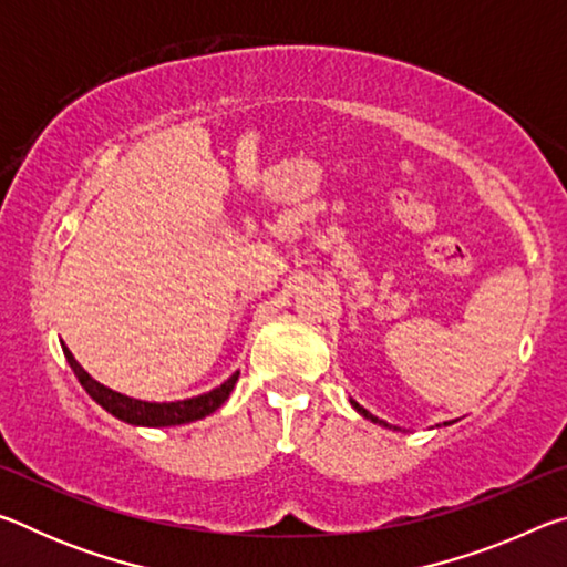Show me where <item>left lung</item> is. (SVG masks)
Segmentation results:
<instances>
[{"instance_id":"8db88e82","label":"left lung","mask_w":567,"mask_h":567,"mask_svg":"<svg viewBox=\"0 0 567 567\" xmlns=\"http://www.w3.org/2000/svg\"><path fill=\"white\" fill-rule=\"evenodd\" d=\"M350 402H352V408H354V410H358L362 417H368V420H372V422H378V425H382V427H392V425H388V422H385V420H380V417H375V415H372V412H368V410H364L362 405H358V402H354V400H350ZM395 430H398V427H395Z\"/></svg>"}]
</instances>
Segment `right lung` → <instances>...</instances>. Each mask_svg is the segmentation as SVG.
<instances>
[{
    "mask_svg": "<svg viewBox=\"0 0 567 567\" xmlns=\"http://www.w3.org/2000/svg\"><path fill=\"white\" fill-rule=\"evenodd\" d=\"M64 358L70 362V368L74 370L80 385L87 390V395L102 405L107 412H112L114 417H120L130 425H145V427H169V425H185V422H195L203 420L207 415L223 405V402L229 398L235 382L239 378V372H235L233 378L225 380L223 385L205 392V395L189 398V400H177V402H145V400H134L122 395V392H114L110 388H104L102 382L94 380L87 370L82 368L80 362L74 360V354L70 352L66 344H62Z\"/></svg>",
    "mask_w": 567,
    "mask_h": 567,
    "instance_id": "right-lung-1",
    "label": "right lung"
}]
</instances>
